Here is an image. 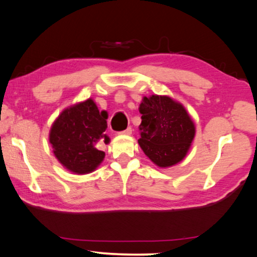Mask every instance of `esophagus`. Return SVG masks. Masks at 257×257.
<instances>
[{
    "label": "esophagus",
    "mask_w": 257,
    "mask_h": 257,
    "mask_svg": "<svg viewBox=\"0 0 257 257\" xmlns=\"http://www.w3.org/2000/svg\"><path fill=\"white\" fill-rule=\"evenodd\" d=\"M120 135H132L133 134V128L132 127H128L127 129H124L123 132H121V133H119Z\"/></svg>",
    "instance_id": "obj_1"
}]
</instances>
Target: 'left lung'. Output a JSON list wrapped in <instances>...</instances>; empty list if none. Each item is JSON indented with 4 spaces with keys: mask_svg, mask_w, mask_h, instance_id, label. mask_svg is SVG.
I'll return each mask as SVG.
<instances>
[{
    "mask_svg": "<svg viewBox=\"0 0 257 257\" xmlns=\"http://www.w3.org/2000/svg\"><path fill=\"white\" fill-rule=\"evenodd\" d=\"M139 111L143 116L138 143L149 159L162 168L181 161L195 135L184 107L170 97L152 95L144 97Z\"/></svg>",
    "mask_w": 257,
    "mask_h": 257,
    "instance_id": "obj_1",
    "label": "left lung"
}]
</instances>
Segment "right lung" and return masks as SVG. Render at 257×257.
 I'll list each match as a JSON object with an SVG mask.
<instances>
[{
  "label": "right lung",
  "instance_id": "add662e5",
  "mask_svg": "<svg viewBox=\"0 0 257 257\" xmlns=\"http://www.w3.org/2000/svg\"><path fill=\"white\" fill-rule=\"evenodd\" d=\"M107 114L99 112L94 100L88 99L74 105L59 114L53 123L50 143L54 155L67 169L77 174H86L99 166L105 152L95 148L99 139L108 144L105 135Z\"/></svg>",
  "mask_w": 257,
  "mask_h": 257
}]
</instances>
